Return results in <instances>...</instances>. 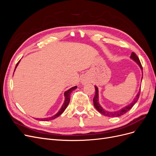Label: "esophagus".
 <instances>
[{
    "instance_id": "1",
    "label": "esophagus",
    "mask_w": 156,
    "mask_h": 156,
    "mask_svg": "<svg viewBox=\"0 0 156 156\" xmlns=\"http://www.w3.org/2000/svg\"><path fill=\"white\" fill-rule=\"evenodd\" d=\"M87 82H88V81H87V80L85 79H83V83H84V84H85V83H87Z\"/></svg>"
}]
</instances>
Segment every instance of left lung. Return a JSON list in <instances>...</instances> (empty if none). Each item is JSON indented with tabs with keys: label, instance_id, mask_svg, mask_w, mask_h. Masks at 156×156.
Masks as SVG:
<instances>
[{
	"label": "left lung",
	"instance_id": "left-lung-1",
	"mask_svg": "<svg viewBox=\"0 0 156 156\" xmlns=\"http://www.w3.org/2000/svg\"><path fill=\"white\" fill-rule=\"evenodd\" d=\"M130 58L133 60L137 64L140 68L143 70V67H142V65H141V63L139 60V58H138V56L136 55V54L135 53H132L131 54L130 56ZM143 79V76H142V79H141V81H142ZM95 96H94V98L93 99V102H94V105L95 107V108L98 110V111L99 112H100L101 114L105 115L106 116H108V117H118V116H120L122 115H124L125 113H126L127 112H128L131 108L133 107V105L135 104L137 101V100H139V98L140 96V89L139 90V92L136 94V96H135V98H134V100H133L130 104H129L128 105H127L126 107H124V108H122V109L119 110V111H108L105 110L104 108H103L100 105V103H99L98 101V88L96 86H95Z\"/></svg>",
	"mask_w": 156,
	"mask_h": 156
}]
</instances>
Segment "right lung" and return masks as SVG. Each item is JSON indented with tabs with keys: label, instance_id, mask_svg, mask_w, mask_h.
I'll use <instances>...</instances> for the list:
<instances>
[{
	"label": "right lung",
	"instance_id": "right-lung-1",
	"mask_svg": "<svg viewBox=\"0 0 156 156\" xmlns=\"http://www.w3.org/2000/svg\"><path fill=\"white\" fill-rule=\"evenodd\" d=\"M20 61H19V62L17 63V64H16V67L17 66V65L19 64V63H20ZM16 68H15V69H16ZM15 69H14V71H15ZM77 86L73 87H72V88H69V90H68L67 91H66V92H64L65 101H64V103H63V105H62V107L60 108V109L59 110V111H58L57 113H56V115H55L54 116H51V117L45 118V119H37V120H41V121H49V120H53V119H56V118H57L58 116H60L61 114H62V113L65 111L66 108H67V107H68V104H69V101H70V94H71V93L72 92L73 90H74L75 89L77 88Z\"/></svg>",
	"mask_w": 156,
	"mask_h": 156
}]
</instances>
